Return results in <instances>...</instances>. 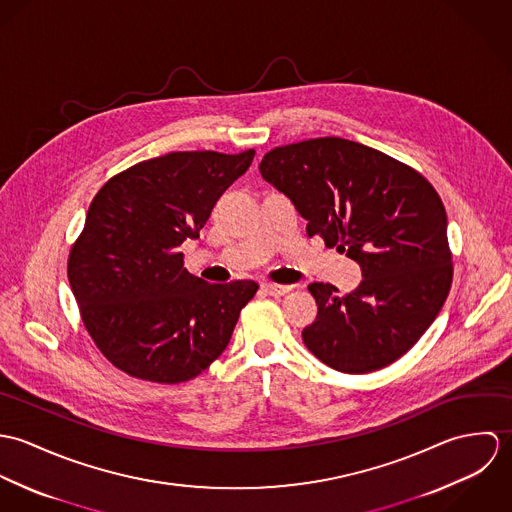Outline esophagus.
Here are the masks:
<instances>
[{
    "mask_svg": "<svg viewBox=\"0 0 512 512\" xmlns=\"http://www.w3.org/2000/svg\"><path fill=\"white\" fill-rule=\"evenodd\" d=\"M264 290L274 297H282L286 293L292 292V286H282V284H264Z\"/></svg>",
    "mask_w": 512,
    "mask_h": 512,
    "instance_id": "1",
    "label": "esophagus"
}]
</instances>
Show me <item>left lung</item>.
I'll return each mask as SVG.
<instances>
[{
    "label": "left lung",
    "mask_w": 512,
    "mask_h": 512,
    "mask_svg": "<svg viewBox=\"0 0 512 512\" xmlns=\"http://www.w3.org/2000/svg\"><path fill=\"white\" fill-rule=\"evenodd\" d=\"M262 177L307 220V234L361 266L363 282L341 297L307 290L317 317L305 347L327 366L365 374L408 353L434 323L451 288L447 215L436 189L412 167L372 147L315 138L274 147Z\"/></svg>",
    "instance_id": "left-lung-1"
}]
</instances>
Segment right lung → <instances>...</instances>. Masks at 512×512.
<instances>
[{"mask_svg": "<svg viewBox=\"0 0 512 512\" xmlns=\"http://www.w3.org/2000/svg\"><path fill=\"white\" fill-rule=\"evenodd\" d=\"M254 149L173 151L114 175L92 199L69 254V282L100 353L130 376L177 384L226 349L258 284H209L183 268L220 195Z\"/></svg>", "mask_w": 512, "mask_h": 512, "instance_id": "obj_1", "label": "right lung"}]
</instances>
